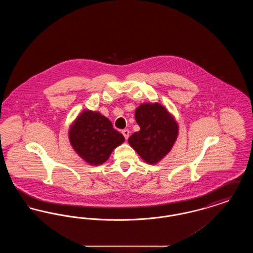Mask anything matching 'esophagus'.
I'll return each mask as SVG.
<instances>
[{
	"mask_svg": "<svg viewBox=\"0 0 253 253\" xmlns=\"http://www.w3.org/2000/svg\"><path fill=\"white\" fill-rule=\"evenodd\" d=\"M122 134L124 135V137H125V139H128V137H129V134H130V131L128 130V129H124V130H122Z\"/></svg>",
	"mask_w": 253,
	"mask_h": 253,
	"instance_id": "esophagus-1",
	"label": "esophagus"
}]
</instances>
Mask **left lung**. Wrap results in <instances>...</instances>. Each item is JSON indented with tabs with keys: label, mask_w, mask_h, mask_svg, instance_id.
Listing matches in <instances>:
<instances>
[{
	"label": "left lung",
	"mask_w": 253,
	"mask_h": 253,
	"mask_svg": "<svg viewBox=\"0 0 253 253\" xmlns=\"http://www.w3.org/2000/svg\"><path fill=\"white\" fill-rule=\"evenodd\" d=\"M134 116L140 130L133 132L128 142L146 162L155 164L170 151L177 137L178 126L159 103L141 104Z\"/></svg>",
	"instance_id": "1"
}]
</instances>
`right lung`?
I'll list each match as a JSON object with an SVG mask.
<instances>
[{
    "instance_id": "obj_1",
    "label": "right lung",
    "mask_w": 253,
    "mask_h": 253,
    "mask_svg": "<svg viewBox=\"0 0 253 253\" xmlns=\"http://www.w3.org/2000/svg\"><path fill=\"white\" fill-rule=\"evenodd\" d=\"M69 138L80 157L92 165L105 162L112 151L124 141V136L107 118L91 111H84L75 121Z\"/></svg>"
}]
</instances>
